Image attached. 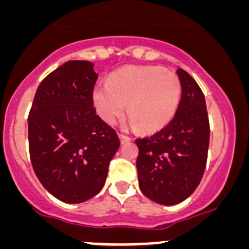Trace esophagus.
Segmentation results:
<instances>
[{
    "instance_id": "34e87169",
    "label": "esophagus",
    "mask_w": 249,
    "mask_h": 249,
    "mask_svg": "<svg viewBox=\"0 0 249 249\" xmlns=\"http://www.w3.org/2000/svg\"><path fill=\"white\" fill-rule=\"evenodd\" d=\"M120 140L122 143H124V142H128V141H131V137H128V136L123 135V133H120Z\"/></svg>"
}]
</instances>
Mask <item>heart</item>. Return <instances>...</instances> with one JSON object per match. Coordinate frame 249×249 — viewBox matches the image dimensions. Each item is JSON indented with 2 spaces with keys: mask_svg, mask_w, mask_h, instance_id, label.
Listing matches in <instances>:
<instances>
[{
  "mask_svg": "<svg viewBox=\"0 0 249 249\" xmlns=\"http://www.w3.org/2000/svg\"><path fill=\"white\" fill-rule=\"evenodd\" d=\"M182 96L179 77L160 66H124L109 74L107 83L93 92L97 113L105 122L116 123L128 103L132 123L144 132L166 127L177 112Z\"/></svg>",
  "mask_w": 249,
  "mask_h": 249,
  "instance_id": "1",
  "label": "heart"
}]
</instances>
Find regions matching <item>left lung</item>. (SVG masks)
Segmentation results:
<instances>
[{"mask_svg": "<svg viewBox=\"0 0 249 249\" xmlns=\"http://www.w3.org/2000/svg\"><path fill=\"white\" fill-rule=\"evenodd\" d=\"M177 74L182 96L175 117L155 135L136 140L141 191L166 206L181 203L198 187L210 144L203 92L188 72L178 68Z\"/></svg>", "mask_w": 249, "mask_h": 249, "instance_id": "1", "label": "left lung"}]
</instances>
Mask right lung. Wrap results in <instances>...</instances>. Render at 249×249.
<instances>
[{
  "label": "right lung",
  "mask_w": 249,
  "mask_h": 249,
  "mask_svg": "<svg viewBox=\"0 0 249 249\" xmlns=\"http://www.w3.org/2000/svg\"><path fill=\"white\" fill-rule=\"evenodd\" d=\"M97 77L89 61L63 63L39 83L28 114L35 173L66 203H81L102 190L120 147L116 131L93 107Z\"/></svg>",
  "instance_id": "1"
}]
</instances>
